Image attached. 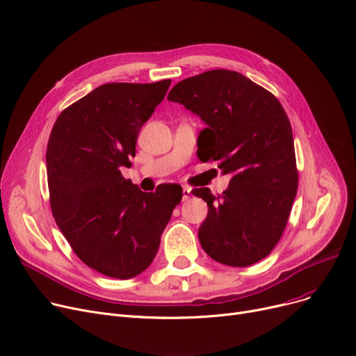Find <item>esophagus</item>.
Listing matches in <instances>:
<instances>
[{"mask_svg": "<svg viewBox=\"0 0 356 356\" xmlns=\"http://www.w3.org/2000/svg\"><path fill=\"white\" fill-rule=\"evenodd\" d=\"M191 196H192V189L188 188V186H184V188H183V197H181V200H183V202L189 200Z\"/></svg>", "mask_w": 356, "mask_h": 356, "instance_id": "34e87169", "label": "esophagus"}]
</instances>
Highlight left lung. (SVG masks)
<instances>
[{
  "label": "left lung",
  "mask_w": 356,
  "mask_h": 356,
  "mask_svg": "<svg viewBox=\"0 0 356 356\" xmlns=\"http://www.w3.org/2000/svg\"><path fill=\"white\" fill-rule=\"evenodd\" d=\"M167 99L208 125L199 134V159L216 161L223 175L232 176L222 195L192 191L209 208L199 228L202 248L225 266L258 263L282 238L298 186L284 108L271 92L227 69L183 79Z\"/></svg>",
  "instance_id": "1"
}]
</instances>
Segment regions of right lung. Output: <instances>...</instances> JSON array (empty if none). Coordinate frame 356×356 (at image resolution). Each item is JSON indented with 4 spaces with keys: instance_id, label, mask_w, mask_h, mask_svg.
Returning <instances> with one entry per match:
<instances>
[{
    "instance_id": "obj_1",
    "label": "right lung",
    "mask_w": 356,
    "mask_h": 356,
    "mask_svg": "<svg viewBox=\"0 0 356 356\" xmlns=\"http://www.w3.org/2000/svg\"><path fill=\"white\" fill-rule=\"evenodd\" d=\"M170 83L101 85L63 109L50 133L46 165L54 220L82 263L112 278H133L153 263L183 196L179 184L145 193L121 175Z\"/></svg>"
}]
</instances>
